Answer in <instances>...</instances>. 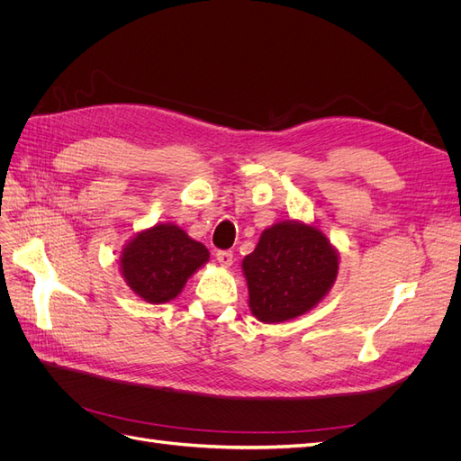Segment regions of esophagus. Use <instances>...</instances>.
Returning a JSON list of instances; mask_svg holds the SVG:
<instances>
[{"mask_svg": "<svg viewBox=\"0 0 461 461\" xmlns=\"http://www.w3.org/2000/svg\"><path fill=\"white\" fill-rule=\"evenodd\" d=\"M215 258H217V263L222 265V267H229V265H232V252H227V249H221Z\"/></svg>", "mask_w": 461, "mask_h": 461, "instance_id": "1", "label": "esophagus"}]
</instances>
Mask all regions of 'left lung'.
<instances>
[{
    "label": "left lung",
    "instance_id": "1",
    "mask_svg": "<svg viewBox=\"0 0 461 461\" xmlns=\"http://www.w3.org/2000/svg\"><path fill=\"white\" fill-rule=\"evenodd\" d=\"M242 271L249 312L261 323H285L329 294L339 275V252L315 225L288 219L261 232Z\"/></svg>",
    "mask_w": 461,
    "mask_h": 461
}]
</instances>
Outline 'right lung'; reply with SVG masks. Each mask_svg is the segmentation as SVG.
I'll return each instance as SVG.
<instances>
[{"instance_id": "obj_1", "label": "right lung", "mask_w": 461, "mask_h": 461, "mask_svg": "<svg viewBox=\"0 0 461 461\" xmlns=\"http://www.w3.org/2000/svg\"><path fill=\"white\" fill-rule=\"evenodd\" d=\"M209 259L207 248L173 222H158L124 244L121 275L148 303H165L183 292L188 278Z\"/></svg>"}]
</instances>
